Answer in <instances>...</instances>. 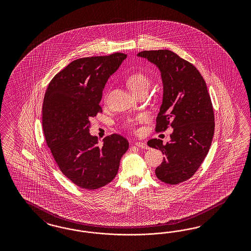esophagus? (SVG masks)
<instances>
[{
  "label": "esophagus",
  "instance_id": "esophagus-1",
  "mask_svg": "<svg viewBox=\"0 0 251 251\" xmlns=\"http://www.w3.org/2000/svg\"><path fill=\"white\" fill-rule=\"evenodd\" d=\"M135 145L139 148H142V149H149L148 145L145 144V142H136Z\"/></svg>",
  "mask_w": 251,
  "mask_h": 251
}]
</instances>
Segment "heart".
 Here are the masks:
<instances>
[{"label": "heart", "instance_id": "heart-1", "mask_svg": "<svg viewBox=\"0 0 251 251\" xmlns=\"http://www.w3.org/2000/svg\"><path fill=\"white\" fill-rule=\"evenodd\" d=\"M127 84L134 94L142 91L145 88H149L150 80L142 73H134L127 78Z\"/></svg>", "mask_w": 251, "mask_h": 251}]
</instances>
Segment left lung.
<instances>
[{
    "mask_svg": "<svg viewBox=\"0 0 251 251\" xmlns=\"http://www.w3.org/2000/svg\"><path fill=\"white\" fill-rule=\"evenodd\" d=\"M153 63L161 73L163 100L156 118V131L171 126L167 145L159 139L147 142L166 154L155 175L167 184L190 178L209 152L214 132V116L205 81L189 61L167 50L137 54Z\"/></svg>",
    "mask_w": 251,
    "mask_h": 251,
    "instance_id": "obj_1",
    "label": "left lung"
}]
</instances>
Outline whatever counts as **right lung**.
I'll return each instance as SVG.
<instances>
[{"mask_svg":"<svg viewBox=\"0 0 251 251\" xmlns=\"http://www.w3.org/2000/svg\"><path fill=\"white\" fill-rule=\"evenodd\" d=\"M127 58L123 53L82 58L54 76L42 106L46 142L63 175L78 187L97 190L112 181L128 141L119 134L91 135L89 120L102 112L99 103L108 78Z\"/></svg>","mask_w":251,"mask_h":251,"instance_id":"right-lung-1","label":"right lung"}]
</instances>
